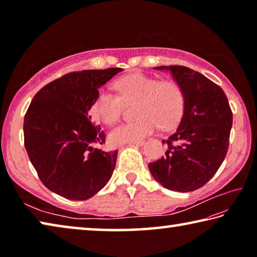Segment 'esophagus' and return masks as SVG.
<instances>
[{
	"mask_svg": "<svg viewBox=\"0 0 257 257\" xmlns=\"http://www.w3.org/2000/svg\"><path fill=\"white\" fill-rule=\"evenodd\" d=\"M144 143H145V141H141V142L135 143V144H133V145H136V146H143V145H144Z\"/></svg>",
	"mask_w": 257,
	"mask_h": 257,
	"instance_id": "1",
	"label": "esophagus"
}]
</instances>
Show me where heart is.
Returning a JSON list of instances; mask_svg holds the SVG:
<instances>
[{"label": "heart", "mask_w": 257, "mask_h": 257, "mask_svg": "<svg viewBox=\"0 0 257 257\" xmlns=\"http://www.w3.org/2000/svg\"><path fill=\"white\" fill-rule=\"evenodd\" d=\"M118 95L106 89L99 90L92 112L104 123L113 124L122 115L124 104L135 107L136 121L120 124L110 133V141L115 145L135 144L144 141L158 125L163 130L175 128L185 110V93L179 82L161 80L144 73L119 78L114 82Z\"/></svg>", "instance_id": "1"}]
</instances>
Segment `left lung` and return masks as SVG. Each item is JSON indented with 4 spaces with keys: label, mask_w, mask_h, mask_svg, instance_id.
Here are the masks:
<instances>
[{
    "label": "left lung",
    "mask_w": 257,
    "mask_h": 257,
    "mask_svg": "<svg viewBox=\"0 0 257 257\" xmlns=\"http://www.w3.org/2000/svg\"><path fill=\"white\" fill-rule=\"evenodd\" d=\"M170 71L185 93V110L178 129L167 141L165 155L149 164L165 188L187 193L201 188L215 175L229 147L232 112L220 86L184 66L155 67Z\"/></svg>",
    "instance_id": "8db88e82"
}]
</instances>
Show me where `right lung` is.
Listing matches in <instances>:
<instances>
[{
	"label": "right lung",
	"mask_w": 257,
	"mask_h": 257,
	"mask_svg": "<svg viewBox=\"0 0 257 257\" xmlns=\"http://www.w3.org/2000/svg\"><path fill=\"white\" fill-rule=\"evenodd\" d=\"M122 71L121 68L71 72L35 95L24 120L25 147L46 188L64 198L85 201L107 184L118 151L95 145L105 134L88 112L98 88Z\"/></svg>",
	"instance_id": "right-lung-1"
}]
</instances>
